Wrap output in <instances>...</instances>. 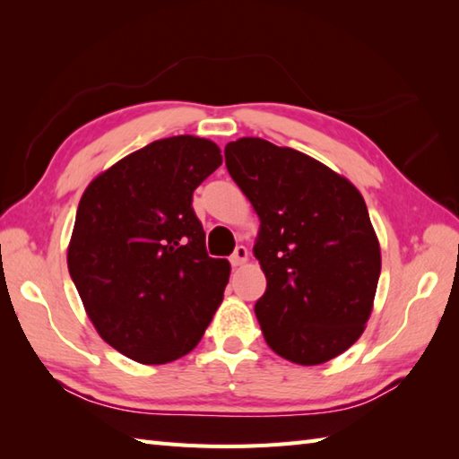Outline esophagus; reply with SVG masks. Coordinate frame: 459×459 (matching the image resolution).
I'll list each match as a JSON object with an SVG mask.
<instances>
[{"instance_id": "obj_1", "label": "esophagus", "mask_w": 459, "mask_h": 459, "mask_svg": "<svg viewBox=\"0 0 459 459\" xmlns=\"http://www.w3.org/2000/svg\"><path fill=\"white\" fill-rule=\"evenodd\" d=\"M248 260V248L247 247H237L235 252L230 256V264L232 266H242Z\"/></svg>"}]
</instances>
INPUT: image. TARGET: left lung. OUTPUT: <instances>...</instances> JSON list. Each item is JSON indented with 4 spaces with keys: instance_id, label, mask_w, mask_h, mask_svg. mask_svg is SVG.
Segmentation results:
<instances>
[{
    "instance_id": "obj_1",
    "label": "left lung",
    "mask_w": 459,
    "mask_h": 459,
    "mask_svg": "<svg viewBox=\"0 0 459 459\" xmlns=\"http://www.w3.org/2000/svg\"><path fill=\"white\" fill-rule=\"evenodd\" d=\"M230 178L260 219L255 256L266 276L256 317L270 349L321 365L365 331L380 247L363 195L309 155L262 138L227 143Z\"/></svg>"
}]
</instances>
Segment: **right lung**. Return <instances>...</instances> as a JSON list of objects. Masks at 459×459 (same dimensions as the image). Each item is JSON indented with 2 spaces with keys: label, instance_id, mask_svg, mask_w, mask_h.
I'll list each match as a JSON object with an SVG mask.
<instances>
[{
  "label": "right lung",
  "instance_id": "add662e5",
  "mask_svg": "<svg viewBox=\"0 0 459 459\" xmlns=\"http://www.w3.org/2000/svg\"><path fill=\"white\" fill-rule=\"evenodd\" d=\"M222 163L219 145L173 135L126 155L82 193L66 264L99 335L143 365L197 347L229 284L211 258L193 191Z\"/></svg>",
  "mask_w": 459,
  "mask_h": 459
}]
</instances>
